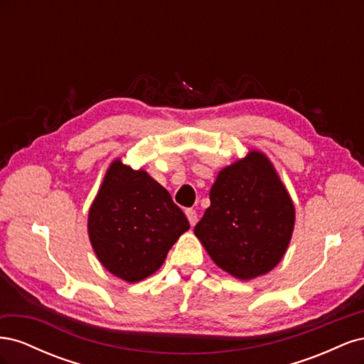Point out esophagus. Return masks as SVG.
Wrapping results in <instances>:
<instances>
[{
	"label": "esophagus",
	"mask_w": 364,
	"mask_h": 364,
	"mask_svg": "<svg viewBox=\"0 0 364 364\" xmlns=\"http://www.w3.org/2000/svg\"><path fill=\"white\" fill-rule=\"evenodd\" d=\"M185 214H186V217H188V222H190V225H191V226H194V225L197 223V213L194 211V209H186Z\"/></svg>",
	"instance_id": "1"
}]
</instances>
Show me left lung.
Returning <instances> with one entry per match:
<instances>
[{
	"label": "left lung",
	"instance_id": "1",
	"mask_svg": "<svg viewBox=\"0 0 364 364\" xmlns=\"http://www.w3.org/2000/svg\"><path fill=\"white\" fill-rule=\"evenodd\" d=\"M209 200L194 234L218 267L252 279L277 266L290 243L294 206L262 153L220 171Z\"/></svg>",
	"mask_w": 364,
	"mask_h": 364
}]
</instances>
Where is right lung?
Here are the masks:
<instances>
[{"label": "right lung", "instance_id": "1", "mask_svg": "<svg viewBox=\"0 0 364 364\" xmlns=\"http://www.w3.org/2000/svg\"><path fill=\"white\" fill-rule=\"evenodd\" d=\"M188 229V218L170 193L146 171L132 170L119 159L109 167L87 217L98 259L127 282L155 273Z\"/></svg>", "mask_w": 364, "mask_h": 364}]
</instances>
